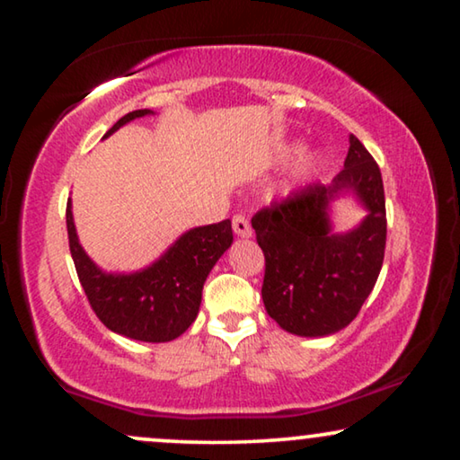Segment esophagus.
<instances>
[{"mask_svg":"<svg viewBox=\"0 0 460 460\" xmlns=\"http://www.w3.org/2000/svg\"><path fill=\"white\" fill-rule=\"evenodd\" d=\"M232 228H234V234H238V236H243V238L251 236V224L244 216L232 217Z\"/></svg>","mask_w":460,"mask_h":460,"instance_id":"1","label":"esophagus"}]
</instances>
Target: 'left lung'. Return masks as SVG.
I'll use <instances>...</instances> for the list:
<instances>
[{
  "mask_svg": "<svg viewBox=\"0 0 460 460\" xmlns=\"http://www.w3.org/2000/svg\"><path fill=\"white\" fill-rule=\"evenodd\" d=\"M354 191L369 216L345 235L330 232L328 205ZM266 257L261 297L270 318L299 337H324L348 326L379 279L387 217L381 169L349 136L343 169L331 184H310L274 200L253 219Z\"/></svg>",
  "mask_w": 460,
  "mask_h": 460,
  "instance_id": "obj_1",
  "label": "left lung"
}]
</instances>
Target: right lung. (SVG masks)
<instances>
[{"label": "right lung", "instance_id": "obj_1", "mask_svg": "<svg viewBox=\"0 0 460 460\" xmlns=\"http://www.w3.org/2000/svg\"><path fill=\"white\" fill-rule=\"evenodd\" d=\"M150 112L153 111L148 109L128 112L104 137ZM66 230L79 282L100 323L112 332L146 343L172 341L194 323L207 276L232 244V224L230 219H224L188 230L161 260L142 272L106 274L79 244L71 199L66 203Z\"/></svg>", "mask_w": 460, "mask_h": 460}]
</instances>
